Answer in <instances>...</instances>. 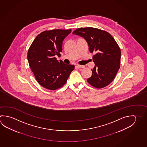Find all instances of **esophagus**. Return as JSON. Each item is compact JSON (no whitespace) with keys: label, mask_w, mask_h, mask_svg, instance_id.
Returning <instances> with one entry per match:
<instances>
[{"label":"esophagus","mask_w":147,"mask_h":147,"mask_svg":"<svg viewBox=\"0 0 147 147\" xmlns=\"http://www.w3.org/2000/svg\"><path fill=\"white\" fill-rule=\"evenodd\" d=\"M76 67H79V68H84L85 66L84 65H76Z\"/></svg>","instance_id":"1"}]
</instances>
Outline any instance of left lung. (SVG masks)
<instances>
[{
	"mask_svg": "<svg viewBox=\"0 0 147 147\" xmlns=\"http://www.w3.org/2000/svg\"><path fill=\"white\" fill-rule=\"evenodd\" d=\"M84 38L93 53L95 67L91 76L87 79L90 85L102 88L112 82L120 67L121 50L115 40L108 32L93 27L77 29L73 32Z\"/></svg>",
	"mask_w": 147,
	"mask_h": 147,
	"instance_id": "8db88e82",
	"label": "left lung"
}]
</instances>
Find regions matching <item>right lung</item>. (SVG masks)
<instances>
[{
    "label": "right lung",
    "instance_id": "right-lung-1",
    "mask_svg": "<svg viewBox=\"0 0 147 147\" xmlns=\"http://www.w3.org/2000/svg\"><path fill=\"white\" fill-rule=\"evenodd\" d=\"M71 29L46 30L38 34L29 47L27 54L29 65L36 81L47 89L55 90L67 82L74 65L58 61L62 43Z\"/></svg>",
    "mask_w": 147,
    "mask_h": 147
}]
</instances>
